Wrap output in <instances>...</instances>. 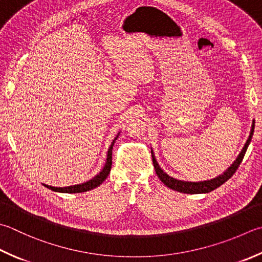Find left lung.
<instances>
[{
	"instance_id": "1",
	"label": "left lung",
	"mask_w": 262,
	"mask_h": 262,
	"mask_svg": "<svg viewBox=\"0 0 262 262\" xmlns=\"http://www.w3.org/2000/svg\"><path fill=\"white\" fill-rule=\"evenodd\" d=\"M254 120L252 122V127H251V132L249 136V139L246 140L245 145L243 147V149L239 152V155L237 156V159L234 161L233 164H231L228 169H227L224 173H221L220 176L213 178V179L210 180H204V181H184V180H178L176 178L170 177L167 173H165L164 171L161 169V166L157 163L154 152L151 150V157H152V164H154L155 171L157 177L160 178V180L164 184L166 187L169 188L177 190L179 192H185V194H205V192H210L212 190H214L215 188H218L225 182L230 179L231 176H233L236 170L238 169V166L241 164V162L243 161V157L245 155V151L248 149V147L251 142V139H252L253 132H254Z\"/></svg>"
}]
</instances>
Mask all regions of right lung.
Listing matches in <instances>:
<instances>
[{"label":"right lung","instance_id":"1","mask_svg":"<svg viewBox=\"0 0 262 262\" xmlns=\"http://www.w3.org/2000/svg\"><path fill=\"white\" fill-rule=\"evenodd\" d=\"M120 136V133H117V136L115 137V139L113 140L112 145L108 148V151H107V159H106V163H105V166L102 167V170L98 173L96 177H93L91 180H89L86 182H83V184L80 185H74V186H68V187H52V186H48V185H44L47 187V188L51 189L53 191H57V192H67V194H76V192H84V191H89L93 188H96V187L100 186L103 181L106 180V178L108 177L112 169V151H113V146H114L116 139Z\"/></svg>","mask_w":262,"mask_h":262}]
</instances>
